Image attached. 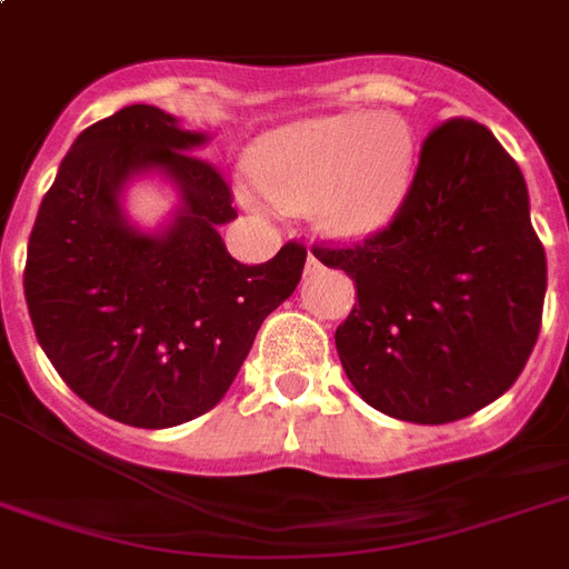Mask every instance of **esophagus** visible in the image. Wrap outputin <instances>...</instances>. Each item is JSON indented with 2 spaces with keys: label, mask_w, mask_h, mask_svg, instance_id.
<instances>
[{
  "label": "esophagus",
  "mask_w": 569,
  "mask_h": 569,
  "mask_svg": "<svg viewBox=\"0 0 569 569\" xmlns=\"http://www.w3.org/2000/svg\"><path fill=\"white\" fill-rule=\"evenodd\" d=\"M319 271H321L319 257H312V253H310V257H307V268H303V274H307V277H316V274H319Z\"/></svg>",
  "instance_id": "obj_1"
}]
</instances>
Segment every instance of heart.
I'll return each mask as SVG.
<instances>
[{
  "mask_svg": "<svg viewBox=\"0 0 569 569\" xmlns=\"http://www.w3.org/2000/svg\"><path fill=\"white\" fill-rule=\"evenodd\" d=\"M419 162L413 127L401 114L366 109L316 114L268 132L250 156L257 182L241 197L307 212L333 239H369L401 212Z\"/></svg>",
  "mask_w": 569,
  "mask_h": 569,
  "instance_id": "b5f03b06",
  "label": "heart"
}]
</instances>
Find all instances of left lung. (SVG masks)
Segmentation results:
<instances>
[{"label": "left lung", "mask_w": 569, "mask_h": 569, "mask_svg": "<svg viewBox=\"0 0 569 569\" xmlns=\"http://www.w3.org/2000/svg\"><path fill=\"white\" fill-rule=\"evenodd\" d=\"M357 283L337 351L366 405L405 422L472 416L538 342L547 253L529 189L493 132L451 118L422 144L401 212L355 248H316Z\"/></svg>", "instance_id": "1"}]
</instances>
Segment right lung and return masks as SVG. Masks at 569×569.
I'll use <instances>...</instances> for the list:
<instances>
[{"mask_svg":"<svg viewBox=\"0 0 569 569\" xmlns=\"http://www.w3.org/2000/svg\"><path fill=\"white\" fill-rule=\"evenodd\" d=\"M206 144L156 106L114 111L76 138L29 239L22 289L43 355L93 410L136 428L212 410L307 262L301 244L262 266L227 253L218 230L236 209L194 156ZM147 176L178 194L159 228L126 212Z\"/></svg>","mask_w":569,"mask_h":569,"instance_id":"right-lung-1","label":"right lung"}]
</instances>
